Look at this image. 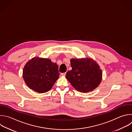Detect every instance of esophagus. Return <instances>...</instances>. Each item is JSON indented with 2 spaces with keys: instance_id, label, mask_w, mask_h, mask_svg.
Returning a JSON list of instances; mask_svg holds the SVG:
<instances>
[{
  "instance_id": "1",
  "label": "esophagus",
  "mask_w": 132,
  "mask_h": 132,
  "mask_svg": "<svg viewBox=\"0 0 132 132\" xmlns=\"http://www.w3.org/2000/svg\"><path fill=\"white\" fill-rule=\"evenodd\" d=\"M66 72H64V73H61V76H65V75H66Z\"/></svg>"
}]
</instances>
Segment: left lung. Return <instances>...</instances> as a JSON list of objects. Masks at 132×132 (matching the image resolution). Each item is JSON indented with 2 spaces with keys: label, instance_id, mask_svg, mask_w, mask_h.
I'll return each instance as SVG.
<instances>
[{
  "label": "left lung",
  "instance_id": "left-lung-1",
  "mask_svg": "<svg viewBox=\"0 0 132 132\" xmlns=\"http://www.w3.org/2000/svg\"><path fill=\"white\" fill-rule=\"evenodd\" d=\"M72 69L68 71L66 78L74 88L81 92H89L100 85L102 71L99 65L91 59H71Z\"/></svg>",
  "mask_w": 132,
  "mask_h": 132
}]
</instances>
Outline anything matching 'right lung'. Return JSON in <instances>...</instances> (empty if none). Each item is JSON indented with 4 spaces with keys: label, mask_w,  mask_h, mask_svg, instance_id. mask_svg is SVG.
Returning <instances> with one entry per match:
<instances>
[{
    "label": "right lung",
    "mask_w": 132,
    "mask_h": 132,
    "mask_svg": "<svg viewBox=\"0 0 132 132\" xmlns=\"http://www.w3.org/2000/svg\"><path fill=\"white\" fill-rule=\"evenodd\" d=\"M60 76L59 66L49 59L35 57L24 67V80L27 86L40 93L49 91Z\"/></svg>",
    "instance_id": "1"
}]
</instances>
